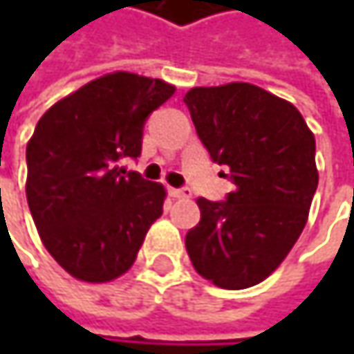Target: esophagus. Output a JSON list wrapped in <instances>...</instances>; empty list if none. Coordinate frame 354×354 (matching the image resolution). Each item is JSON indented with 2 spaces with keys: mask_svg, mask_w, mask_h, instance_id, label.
<instances>
[{
  "mask_svg": "<svg viewBox=\"0 0 354 354\" xmlns=\"http://www.w3.org/2000/svg\"><path fill=\"white\" fill-rule=\"evenodd\" d=\"M170 194L174 198H190V188H170Z\"/></svg>",
  "mask_w": 354,
  "mask_h": 354,
  "instance_id": "34e87169",
  "label": "esophagus"
}]
</instances>
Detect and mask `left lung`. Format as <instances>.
I'll list each match as a JSON object with an SVG mask.
<instances>
[{"mask_svg":"<svg viewBox=\"0 0 354 354\" xmlns=\"http://www.w3.org/2000/svg\"><path fill=\"white\" fill-rule=\"evenodd\" d=\"M211 160L227 166L225 201L198 198L186 252L221 289L264 281L301 236L318 188L316 139L299 110L252 84L192 88L184 96Z\"/></svg>","mask_w":354,"mask_h":354,"instance_id":"8db88e82","label":"left lung"}]
</instances>
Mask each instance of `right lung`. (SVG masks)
Instances as JSON below:
<instances>
[{"instance_id":"right-lung-1","label":"right lung","mask_w":354,"mask_h":354,"mask_svg":"<svg viewBox=\"0 0 354 354\" xmlns=\"http://www.w3.org/2000/svg\"><path fill=\"white\" fill-rule=\"evenodd\" d=\"M176 92L162 80L118 71L59 100L26 147V198L50 256L75 279L127 272L166 190L124 162L141 156L149 114Z\"/></svg>"}]
</instances>
